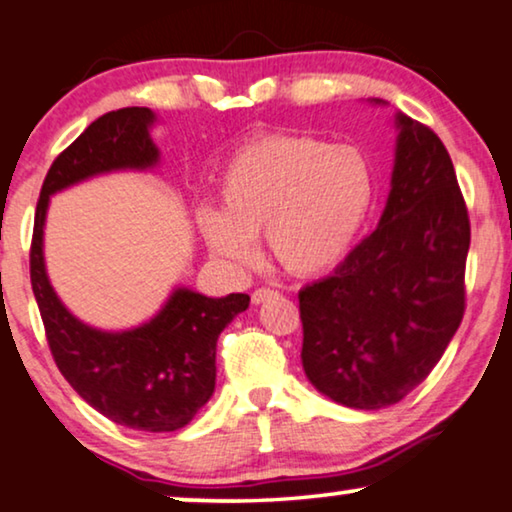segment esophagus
I'll return each instance as SVG.
<instances>
[{"instance_id": "1", "label": "esophagus", "mask_w": 512, "mask_h": 512, "mask_svg": "<svg viewBox=\"0 0 512 512\" xmlns=\"http://www.w3.org/2000/svg\"><path fill=\"white\" fill-rule=\"evenodd\" d=\"M278 293L274 288H257L255 293H252V302L255 304H262V302H267V300H271V297H276Z\"/></svg>"}]
</instances>
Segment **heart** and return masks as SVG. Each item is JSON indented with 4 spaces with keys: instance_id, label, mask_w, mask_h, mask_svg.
Segmentation results:
<instances>
[{
    "instance_id": "1",
    "label": "heart",
    "mask_w": 512,
    "mask_h": 512,
    "mask_svg": "<svg viewBox=\"0 0 512 512\" xmlns=\"http://www.w3.org/2000/svg\"><path fill=\"white\" fill-rule=\"evenodd\" d=\"M373 203V172L354 146H331L309 134L257 137L231 155L219 177V212H198L212 255L234 269L257 260L252 238L297 276L342 262Z\"/></svg>"
}]
</instances>
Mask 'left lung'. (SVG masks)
Wrapping results in <instances>:
<instances>
[{"label": "left lung", "mask_w": 512, "mask_h": 512, "mask_svg": "<svg viewBox=\"0 0 512 512\" xmlns=\"http://www.w3.org/2000/svg\"><path fill=\"white\" fill-rule=\"evenodd\" d=\"M394 125L380 224L331 276L300 290L309 383L361 411L397 404L423 383L465 312L470 219L454 163L430 127L404 113Z\"/></svg>", "instance_id": "1"}]
</instances>
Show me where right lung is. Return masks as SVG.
Returning a JSON list of instances; mask_svg holds the SVG:
<instances>
[{"label": "right lung", "instance_id": "right-lung-1", "mask_svg": "<svg viewBox=\"0 0 512 512\" xmlns=\"http://www.w3.org/2000/svg\"><path fill=\"white\" fill-rule=\"evenodd\" d=\"M151 108H120L94 120L54 160L37 200L30 281L51 357L92 409L132 430L172 432L189 425L215 392L219 333L245 312L250 295L208 297L174 288L151 321L129 331H99L66 309L44 267L49 198L80 181L118 170H151L160 151L151 139Z\"/></svg>", "mask_w": 512, "mask_h": 512}]
</instances>
